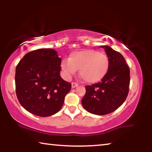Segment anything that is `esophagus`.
<instances>
[{
    "mask_svg": "<svg viewBox=\"0 0 152 152\" xmlns=\"http://www.w3.org/2000/svg\"><path fill=\"white\" fill-rule=\"evenodd\" d=\"M78 86V84L76 83V82H72V88H76V87H77Z\"/></svg>",
    "mask_w": 152,
    "mask_h": 152,
    "instance_id": "esophagus-1",
    "label": "esophagus"
}]
</instances>
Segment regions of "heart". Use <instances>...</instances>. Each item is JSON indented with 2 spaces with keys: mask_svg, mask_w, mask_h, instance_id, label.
I'll use <instances>...</instances> for the list:
<instances>
[{
  "mask_svg": "<svg viewBox=\"0 0 152 152\" xmlns=\"http://www.w3.org/2000/svg\"><path fill=\"white\" fill-rule=\"evenodd\" d=\"M61 67L67 78H70L79 70L84 80L95 83L104 78L109 68V60L104 53L92 50L72 53L69 60H64Z\"/></svg>",
  "mask_w": 152,
  "mask_h": 152,
  "instance_id": "obj_1",
  "label": "heart"
}]
</instances>
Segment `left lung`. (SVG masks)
Listing matches in <instances>:
<instances>
[{"instance_id": "1", "label": "left lung", "mask_w": 152, "mask_h": 152, "mask_svg": "<svg viewBox=\"0 0 152 152\" xmlns=\"http://www.w3.org/2000/svg\"><path fill=\"white\" fill-rule=\"evenodd\" d=\"M109 60L106 75L98 83L86 86L82 106L92 114L104 115L115 111L126 100L130 83V70L119 52L102 45Z\"/></svg>"}]
</instances>
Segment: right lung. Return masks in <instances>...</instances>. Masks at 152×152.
Wrapping results in <instances>:
<instances>
[{
    "label": "right lung",
    "instance_id": "1",
    "mask_svg": "<svg viewBox=\"0 0 152 152\" xmlns=\"http://www.w3.org/2000/svg\"><path fill=\"white\" fill-rule=\"evenodd\" d=\"M61 58L52 49L27 53L15 71L18 101L27 111L40 117L58 113L72 84L61 78Z\"/></svg>",
    "mask_w": 152,
    "mask_h": 152
}]
</instances>
